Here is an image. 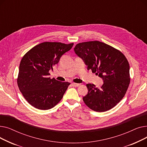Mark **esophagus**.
I'll list each match as a JSON object with an SVG mask.
<instances>
[{
	"mask_svg": "<svg viewBox=\"0 0 147 147\" xmlns=\"http://www.w3.org/2000/svg\"><path fill=\"white\" fill-rule=\"evenodd\" d=\"M72 84H73V86H74V87H78V86H80V84H79V83H72Z\"/></svg>",
	"mask_w": 147,
	"mask_h": 147,
	"instance_id": "34e87169",
	"label": "esophagus"
}]
</instances>
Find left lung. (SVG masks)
<instances>
[{
	"label": "left lung",
	"mask_w": 147,
	"mask_h": 147,
	"mask_svg": "<svg viewBox=\"0 0 147 147\" xmlns=\"http://www.w3.org/2000/svg\"><path fill=\"white\" fill-rule=\"evenodd\" d=\"M75 53L88 66V69L101 78L104 84L101 88L95 84H86L88 94L83 98L91 110L104 112L111 109L124 97L130 78L129 64L122 52L99 41L77 44Z\"/></svg>",
	"instance_id": "8db88e82"
}]
</instances>
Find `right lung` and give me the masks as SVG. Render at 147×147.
Here are the masks:
<instances>
[{"label": "right lung", "mask_w": 147, "mask_h": 147, "mask_svg": "<svg viewBox=\"0 0 147 147\" xmlns=\"http://www.w3.org/2000/svg\"><path fill=\"white\" fill-rule=\"evenodd\" d=\"M73 45L43 42L35 46L22 57L17 84L23 96L36 109H51L63 98L70 83L51 79L49 71Z\"/></svg>", "instance_id": "right-lung-1"}]
</instances>
